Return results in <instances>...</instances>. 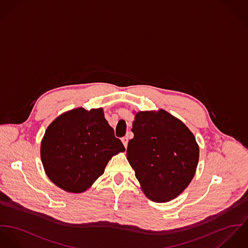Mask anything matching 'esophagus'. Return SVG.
I'll return each mask as SVG.
<instances>
[{
	"label": "esophagus",
	"mask_w": 248,
	"mask_h": 248,
	"mask_svg": "<svg viewBox=\"0 0 248 248\" xmlns=\"http://www.w3.org/2000/svg\"><path fill=\"white\" fill-rule=\"evenodd\" d=\"M122 141H123L124 147H126L127 146V142H128V138H127V136L122 138Z\"/></svg>",
	"instance_id": "obj_1"
}]
</instances>
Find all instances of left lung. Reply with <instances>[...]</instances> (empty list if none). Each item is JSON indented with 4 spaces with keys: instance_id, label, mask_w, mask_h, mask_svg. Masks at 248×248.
<instances>
[{
    "instance_id": "1",
    "label": "left lung",
    "mask_w": 248,
    "mask_h": 248,
    "mask_svg": "<svg viewBox=\"0 0 248 248\" xmlns=\"http://www.w3.org/2000/svg\"><path fill=\"white\" fill-rule=\"evenodd\" d=\"M126 157L148 199L165 202L183 192L195 175L199 146L186 125L166 111L135 116Z\"/></svg>"
}]
</instances>
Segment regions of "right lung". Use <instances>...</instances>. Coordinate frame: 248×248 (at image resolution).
<instances>
[{
	"mask_svg": "<svg viewBox=\"0 0 248 248\" xmlns=\"http://www.w3.org/2000/svg\"><path fill=\"white\" fill-rule=\"evenodd\" d=\"M125 150L102 108L65 112L47 127L41 158L47 177L60 188L81 193L105 172L111 157Z\"/></svg>",
	"mask_w": 248,
	"mask_h": 248,
	"instance_id": "right-lung-1",
	"label": "right lung"
}]
</instances>
